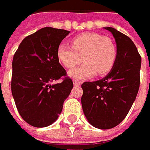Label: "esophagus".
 <instances>
[{
    "mask_svg": "<svg viewBox=\"0 0 150 150\" xmlns=\"http://www.w3.org/2000/svg\"><path fill=\"white\" fill-rule=\"evenodd\" d=\"M72 83L74 84V86H80L81 85V82H79L78 80H75V79L72 81Z\"/></svg>",
    "mask_w": 150,
    "mask_h": 150,
    "instance_id": "esophagus-1",
    "label": "esophagus"
}]
</instances>
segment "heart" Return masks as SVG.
<instances>
[{"mask_svg": "<svg viewBox=\"0 0 150 150\" xmlns=\"http://www.w3.org/2000/svg\"><path fill=\"white\" fill-rule=\"evenodd\" d=\"M72 47L59 45L57 58L67 68H72L83 60L80 67L69 72L72 78L83 79L105 75L111 71L116 60V47L110 38L98 33H83L72 39Z\"/></svg>", "mask_w": 150, "mask_h": 150, "instance_id": "obj_1", "label": "heart"}]
</instances>
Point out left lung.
I'll return each mask as SVG.
<instances>
[{
  "label": "left lung",
  "mask_w": 150,
  "mask_h": 150,
  "mask_svg": "<svg viewBox=\"0 0 150 150\" xmlns=\"http://www.w3.org/2000/svg\"><path fill=\"white\" fill-rule=\"evenodd\" d=\"M104 29L115 39L116 60L104 78L82 84L81 102L91 125L109 129L124 120L135 100L140 83L141 57L129 37L112 27Z\"/></svg>",
  "instance_id": "8db88e82"
}]
</instances>
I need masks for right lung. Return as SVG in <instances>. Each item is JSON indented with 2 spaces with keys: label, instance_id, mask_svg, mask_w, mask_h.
Wrapping results in <instances>:
<instances>
[{
  "label": "right lung",
  "instance_id": "1",
  "mask_svg": "<svg viewBox=\"0 0 150 150\" xmlns=\"http://www.w3.org/2000/svg\"><path fill=\"white\" fill-rule=\"evenodd\" d=\"M69 31L44 27L25 38L12 60L11 93L27 124L43 128L53 124L73 88L57 58V48ZM64 76L62 83L54 82Z\"/></svg>",
  "mask_w": 150,
  "mask_h": 150
}]
</instances>
